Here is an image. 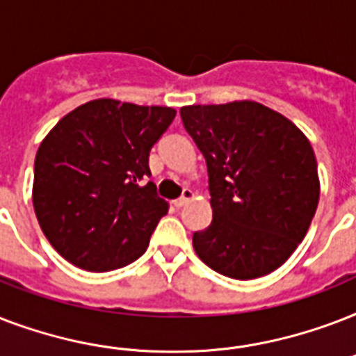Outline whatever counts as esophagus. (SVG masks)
<instances>
[{"label":"esophagus","mask_w":356,"mask_h":356,"mask_svg":"<svg viewBox=\"0 0 356 356\" xmlns=\"http://www.w3.org/2000/svg\"><path fill=\"white\" fill-rule=\"evenodd\" d=\"M192 200H194V192H192L190 188H184L183 195H181L179 200L173 201V203H175V207H184L186 203H188V201H192Z\"/></svg>","instance_id":"34e87169"}]
</instances>
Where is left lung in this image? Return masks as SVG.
Masks as SVG:
<instances>
[{
	"label": "left lung",
	"instance_id": "left-lung-1",
	"mask_svg": "<svg viewBox=\"0 0 356 356\" xmlns=\"http://www.w3.org/2000/svg\"><path fill=\"white\" fill-rule=\"evenodd\" d=\"M184 127L205 155L212 223L195 254L238 281L264 277L298 249L320 201L314 149L303 131L257 102L188 105Z\"/></svg>",
	"mask_w": 356,
	"mask_h": 356
}]
</instances>
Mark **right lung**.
<instances>
[{"label": "right lung", "mask_w": 356, "mask_h": 356, "mask_svg": "<svg viewBox=\"0 0 356 356\" xmlns=\"http://www.w3.org/2000/svg\"><path fill=\"white\" fill-rule=\"evenodd\" d=\"M175 118L172 107L94 99L42 140L33 207L55 251L81 270L113 271L145 253L168 212L149 177V151Z\"/></svg>", "instance_id": "right-lung-1"}]
</instances>
